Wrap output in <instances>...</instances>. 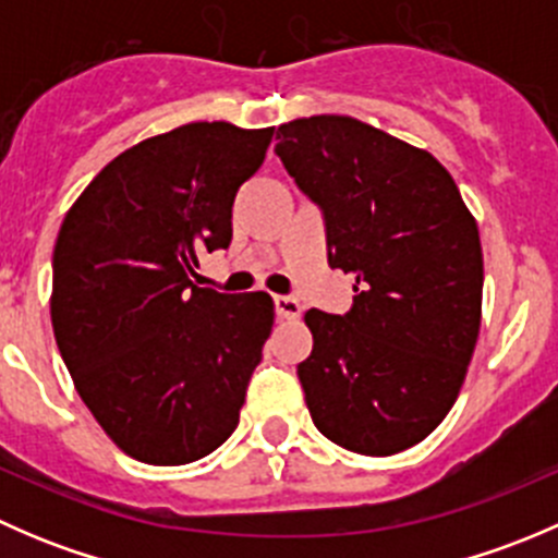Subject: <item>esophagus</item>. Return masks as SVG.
I'll return each mask as SVG.
<instances>
[{
    "instance_id": "esophagus-1",
    "label": "esophagus",
    "mask_w": 558,
    "mask_h": 558,
    "mask_svg": "<svg viewBox=\"0 0 558 558\" xmlns=\"http://www.w3.org/2000/svg\"><path fill=\"white\" fill-rule=\"evenodd\" d=\"M275 313H278L280 318H286V320H296L302 315V305H300V300H296V296L278 294V296H275Z\"/></svg>"
}]
</instances>
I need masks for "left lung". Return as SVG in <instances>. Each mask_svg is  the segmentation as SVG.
I'll list each match as a JSON object with an SVG mask.
<instances>
[{
	"mask_svg": "<svg viewBox=\"0 0 558 558\" xmlns=\"http://www.w3.org/2000/svg\"><path fill=\"white\" fill-rule=\"evenodd\" d=\"M275 154L324 210L329 264L356 278L345 315L305 313L313 424L362 456L413 448L453 408L481 331L475 218L429 150L351 116L283 123Z\"/></svg>",
	"mask_w": 558,
	"mask_h": 558,
	"instance_id": "left-lung-1",
	"label": "left lung"
}]
</instances>
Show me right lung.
<instances>
[{
    "label": "right lung",
    "mask_w": 558,
    "mask_h": 558,
    "mask_svg": "<svg viewBox=\"0 0 558 558\" xmlns=\"http://www.w3.org/2000/svg\"><path fill=\"white\" fill-rule=\"evenodd\" d=\"M275 129L196 121L110 161L66 210L50 320L105 435L145 464L178 466L238 429L275 320L272 296L191 283L199 253L232 243V205Z\"/></svg>",
    "instance_id": "add662e5"
}]
</instances>
